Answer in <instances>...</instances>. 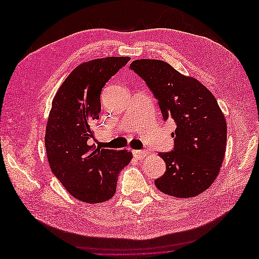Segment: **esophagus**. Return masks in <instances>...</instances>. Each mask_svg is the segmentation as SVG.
Returning <instances> with one entry per match:
<instances>
[{"label":"esophagus","mask_w":259,"mask_h":259,"mask_svg":"<svg viewBox=\"0 0 259 259\" xmlns=\"http://www.w3.org/2000/svg\"><path fill=\"white\" fill-rule=\"evenodd\" d=\"M133 154H134V156H136L137 159H144L147 154H149V152L146 150H134L133 151Z\"/></svg>","instance_id":"1"}]
</instances>
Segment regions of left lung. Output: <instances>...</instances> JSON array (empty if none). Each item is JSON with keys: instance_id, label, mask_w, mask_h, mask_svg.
I'll return each mask as SVG.
<instances>
[{"instance_id": "8db88e82", "label": "left lung", "mask_w": 259, "mask_h": 259, "mask_svg": "<svg viewBox=\"0 0 259 259\" xmlns=\"http://www.w3.org/2000/svg\"><path fill=\"white\" fill-rule=\"evenodd\" d=\"M130 68L158 100L163 120L176 123L173 150L159 153L166 170L154 180L156 188L175 198L205 191L221 170L227 144V123L216 98L165 61L139 59Z\"/></svg>"}]
</instances>
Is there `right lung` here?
<instances>
[{"label": "right lung", "instance_id": "1", "mask_svg": "<svg viewBox=\"0 0 259 259\" xmlns=\"http://www.w3.org/2000/svg\"><path fill=\"white\" fill-rule=\"evenodd\" d=\"M130 59L84 62L68 75L53 100L45 134L50 166L67 191L86 203L111 199L119 173L132 159L128 151L91 145L101 110V90Z\"/></svg>", "mask_w": 259, "mask_h": 259}]
</instances>
